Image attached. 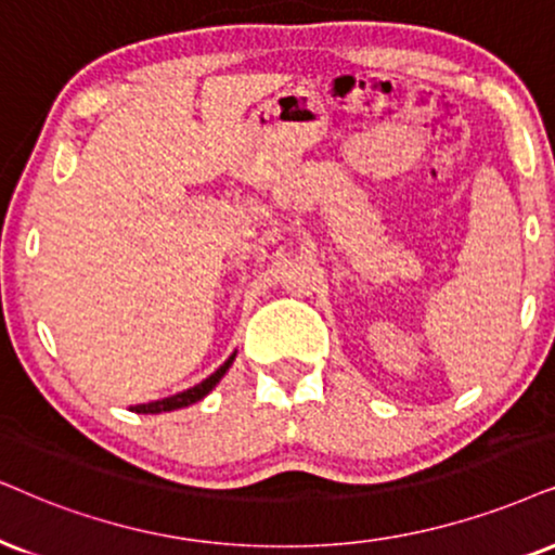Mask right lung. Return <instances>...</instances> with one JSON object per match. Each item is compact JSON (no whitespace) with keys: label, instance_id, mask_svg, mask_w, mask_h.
<instances>
[{"label":"right lung","instance_id":"add662e5","mask_svg":"<svg viewBox=\"0 0 555 555\" xmlns=\"http://www.w3.org/2000/svg\"><path fill=\"white\" fill-rule=\"evenodd\" d=\"M233 361H235V353L230 356V359H228L225 363H222V366L217 369L212 376H207L205 382L196 384V387L186 389V391H179V395H173V397L158 399V402L135 404V406H130V410L138 412V415H158V412H173V410H181V406H189V404L199 402V399H205V397L209 395V391H212V389L217 387V382H220V378L228 374V369L233 366Z\"/></svg>","mask_w":555,"mask_h":555}]
</instances>
